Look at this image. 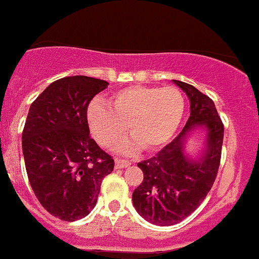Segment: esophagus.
<instances>
[{
    "instance_id": "34e87169",
    "label": "esophagus",
    "mask_w": 259,
    "mask_h": 259,
    "mask_svg": "<svg viewBox=\"0 0 259 259\" xmlns=\"http://www.w3.org/2000/svg\"><path fill=\"white\" fill-rule=\"evenodd\" d=\"M130 161H128V160H125V159H116L115 160V168H116V169H120V168H125V166H128L130 165Z\"/></svg>"
}]
</instances>
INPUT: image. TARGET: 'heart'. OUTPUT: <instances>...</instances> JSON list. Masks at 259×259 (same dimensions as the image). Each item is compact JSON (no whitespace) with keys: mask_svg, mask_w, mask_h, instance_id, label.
Returning a JSON list of instances; mask_svg holds the SVG:
<instances>
[{"mask_svg":"<svg viewBox=\"0 0 259 259\" xmlns=\"http://www.w3.org/2000/svg\"><path fill=\"white\" fill-rule=\"evenodd\" d=\"M185 111V99L175 86H136L115 91L110 107L98 100L87 108V121L95 140L104 148L120 142L127 132L131 140L123 151L134 152L142 145L153 151L165 145L176 134Z\"/></svg>","mask_w":259,"mask_h":259,"instance_id":"b5f03b06","label":"heart"}]
</instances>
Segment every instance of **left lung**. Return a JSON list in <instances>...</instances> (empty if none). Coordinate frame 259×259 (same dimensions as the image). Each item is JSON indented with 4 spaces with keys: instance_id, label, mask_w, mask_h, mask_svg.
Masks as SVG:
<instances>
[{
    "instance_id": "left-lung-1",
    "label": "left lung",
    "mask_w": 259,
    "mask_h": 259,
    "mask_svg": "<svg viewBox=\"0 0 259 259\" xmlns=\"http://www.w3.org/2000/svg\"><path fill=\"white\" fill-rule=\"evenodd\" d=\"M173 82L189 98L191 115L177 138L157 155L138 164L144 179L132 193L139 214L159 226L179 224L204 201L219 173L224 140V124L213 100L192 84ZM197 126L205 128L207 149L194 162L183 155V142Z\"/></svg>"
}]
</instances>
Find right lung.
<instances>
[{"instance_id": "add662e5", "label": "right lung", "mask_w": 259, "mask_h": 259, "mask_svg": "<svg viewBox=\"0 0 259 259\" xmlns=\"http://www.w3.org/2000/svg\"><path fill=\"white\" fill-rule=\"evenodd\" d=\"M108 82L84 75L53 82L30 106L22 152L35 197L62 221L93 210L114 159L90 136L87 108Z\"/></svg>"}]
</instances>
